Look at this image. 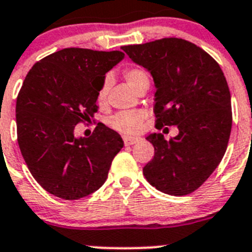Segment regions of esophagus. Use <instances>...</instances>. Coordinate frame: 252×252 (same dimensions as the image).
<instances>
[{
  "label": "esophagus",
  "instance_id": "34e87169",
  "mask_svg": "<svg viewBox=\"0 0 252 252\" xmlns=\"http://www.w3.org/2000/svg\"><path fill=\"white\" fill-rule=\"evenodd\" d=\"M123 140H124V144H126V146H131V144H135V143L140 142V138L130 137V135H124Z\"/></svg>",
  "mask_w": 252,
  "mask_h": 252
}]
</instances>
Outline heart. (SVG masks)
<instances>
[{
  "instance_id": "1",
  "label": "heart",
  "mask_w": 252,
  "mask_h": 252,
  "mask_svg": "<svg viewBox=\"0 0 252 252\" xmlns=\"http://www.w3.org/2000/svg\"><path fill=\"white\" fill-rule=\"evenodd\" d=\"M124 79L126 84L131 89L134 90L135 88L143 81L148 80V75L144 70L139 67H129L124 71ZM109 90V79H106L103 83L101 88L98 92V103L104 104L106 100V95ZM147 114L143 110H130V112H121L113 115L109 119V126L115 130L121 133H137L142 129L143 123L146 121Z\"/></svg>"
}]
</instances>
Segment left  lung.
Wrapping results in <instances>:
<instances>
[{"label":"left lung","instance_id":"1","mask_svg":"<svg viewBox=\"0 0 252 252\" xmlns=\"http://www.w3.org/2000/svg\"><path fill=\"white\" fill-rule=\"evenodd\" d=\"M122 50L153 78L157 128H178L169 140L162 133L146 138L153 144L154 157L143 174L167 194L196 191L217 168L230 139L231 95L221 67L205 50L182 38H160Z\"/></svg>","mask_w":252,"mask_h":252}]
</instances>
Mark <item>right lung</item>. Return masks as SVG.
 Listing matches in <instances>:
<instances>
[{
	"label": "right lung",
	"instance_id": "1",
	"mask_svg": "<svg viewBox=\"0 0 252 252\" xmlns=\"http://www.w3.org/2000/svg\"><path fill=\"white\" fill-rule=\"evenodd\" d=\"M124 59L122 51L69 47L36 63L16 101L17 142L37 183L59 198L89 196L106 181L123 148L117 131L98 123L90 137L75 126L98 112L105 74Z\"/></svg>",
	"mask_w": 252,
	"mask_h": 252
}]
</instances>
